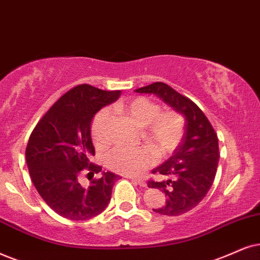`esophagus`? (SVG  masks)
I'll return each mask as SVG.
<instances>
[{
	"mask_svg": "<svg viewBox=\"0 0 260 260\" xmlns=\"http://www.w3.org/2000/svg\"><path fill=\"white\" fill-rule=\"evenodd\" d=\"M129 179L132 180V181L136 182V183H138V185L141 186V187H146V181H145V180L137 179V177H129Z\"/></svg>",
	"mask_w": 260,
	"mask_h": 260,
	"instance_id": "obj_1",
	"label": "esophagus"
}]
</instances>
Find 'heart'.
<instances>
[{
	"label": "heart",
	"mask_w": 260,
	"mask_h": 260,
	"mask_svg": "<svg viewBox=\"0 0 260 260\" xmlns=\"http://www.w3.org/2000/svg\"><path fill=\"white\" fill-rule=\"evenodd\" d=\"M116 110L127 115L139 127H144L143 137L160 157L168 156L177 149L185 134V119L180 113L168 110L160 113L159 104L149 98L138 97L117 104ZM110 121L108 109L94 115L91 136L97 146L108 144L107 127ZM154 162V153L146 146H116L106 156V166L122 175H139Z\"/></svg>",
	"instance_id": "1"
}]
</instances>
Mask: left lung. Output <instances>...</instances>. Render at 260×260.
<instances>
[{
  "label": "left lung",
  "instance_id": "left-lung-1",
  "mask_svg": "<svg viewBox=\"0 0 260 260\" xmlns=\"http://www.w3.org/2000/svg\"><path fill=\"white\" fill-rule=\"evenodd\" d=\"M136 92L156 94L186 119L185 134L180 145L168 160L152 170V174H162L169 180L147 182L150 188H158L167 197L166 205L153 209L154 212L167 216L182 215L202 202L215 180L219 159L217 134L194 102L169 85L158 81L137 88Z\"/></svg>",
  "mask_w": 260,
  "mask_h": 260
}]
</instances>
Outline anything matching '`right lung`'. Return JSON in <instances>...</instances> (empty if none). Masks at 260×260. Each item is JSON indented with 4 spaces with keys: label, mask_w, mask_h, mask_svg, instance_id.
<instances>
[{
    "label": "right lung",
    "mask_w": 260,
    "mask_h": 260,
    "mask_svg": "<svg viewBox=\"0 0 260 260\" xmlns=\"http://www.w3.org/2000/svg\"><path fill=\"white\" fill-rule=\"evenodd\" d=\"M119 96L120 91L78 85L52 104L29 136L25 152L29 177L43 200L62 217L90 219L110 202L119 175L103 173L87 188L80 185L79 176L102 170L91 163L94 156L91 122L98 110Z\"/></svg>",
    "instance_id": "obj_1"
}]
</instances>
